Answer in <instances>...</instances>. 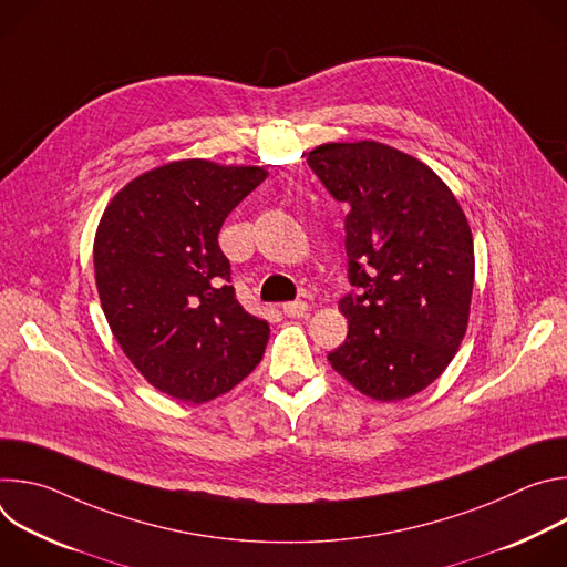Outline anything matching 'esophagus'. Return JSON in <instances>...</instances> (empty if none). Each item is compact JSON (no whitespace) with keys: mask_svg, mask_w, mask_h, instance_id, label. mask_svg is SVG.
<instances>
[{"mask_svg":"<svg viewBox=\"0 0 567 567\" xmlns=\"http://www.w3.org/2000/svg\"><path fill=\"white\" fill-rule=\"evenodd\" d=\"M282 311L289 316V318H300L309 311V305L305 300H291V302H285L282 305Z\"/></svg>","mask_w":567,"mask_h":567,"instance_id":"obj_1","label":"esophagus"}]
</instances>
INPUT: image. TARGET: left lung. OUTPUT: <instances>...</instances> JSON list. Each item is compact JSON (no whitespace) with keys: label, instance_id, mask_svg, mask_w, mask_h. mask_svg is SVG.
I'll list each match as a JSON object with an SVG mask.
<instances>
[{"label":"left lung","instance_id":"8db88e82","mask_svg":"<svg viewBox=\"0 0 567 567\" xmlns=\"http://www.w3.org/2000/svg\"><path fill=\"white\" fill-rule=\"evenodd\" d=\"M307 164L346 202L352 291L348 339L332 368L377 401L431 385L455 357L473 293V237L449 186L411 154L377 141L322 143Z\"/></svg>","mask_w":567,"mask_h":567}]
</instances>
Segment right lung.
Masks as SVG:
<instances>
[{
  "mask_svg": "<svg viewBox=\"0 0 567 567\" xmlns=\"http://www.w3.org/2000/svg\"><path fill=\"white\" fill-rule=\"evenodd\" d=\"M267 179L256 166L173 161L105 208L94 269L105 318L134 368L179 401H210L260 363L267 320L235 298L217 245L228 213Z\"/></svg>",
  "mask_w": 567,
  "mask_h": 567,
  "instance_id": "add662e5",
  "label": "right lung"
}]
</instances>
